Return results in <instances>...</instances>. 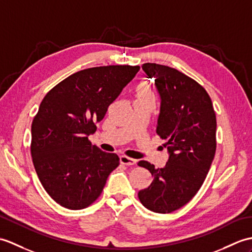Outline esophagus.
Here are the masks:
<instances>
[{
    "mask_svg": "<svg viewBox=\"0 0 252 252\" xmlns=\"http://www.w3.org/2000/svg\"><path fill=\"white\" fill-rule=\"evenodd\" d=\"M120 162L122 163V164L128 165V166L136 164V160L135 159H132V158L126 157V156H121L120 157Z\"/></svg>",
    "mask_w": 252,
    "mask_h": 252,
    "instance_id": "1",
    "label": "esophagus"
}]
</instances>
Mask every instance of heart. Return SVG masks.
<instances>
[{
  "instance_id": "1",
  "label": "heart",
  "mask_w": 252,
  "mask_h": 252,
  "mask_svg": "<svg viewBox=\"0 0 252 252\" xmlns=\"http://www.w3.org/2000/svg\"><path fill=\"white\" fill-rule=\"evenodd\" d=\"M135 96L136 99L153 98V91H151L150 86L146 81H142V83L138 84L135 89Z\"/></svg>"
}]
</instances>
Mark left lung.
Masks as SVG:
<instances>
[{"label":"left lung","mask_w":252,"mask_h":252,"mask_svg":"<svg viewBox=\"0 0 252 252\" xmlns=\"http://www.w3.org/2000/svg\"><path fill=\"white\" fill-rule=\"evenodd\" d=\"M142 68L161 96L157 134L167 140L169 158L163 168L137 163L154 177L138 198L151 212L168 214L186 205L205 180L216 154L217 121L210 96L194 79L161 64L145 63Z\"/></svg>","instance_id":"8db88e82"}]
</instances>
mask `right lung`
Listing matches in <instances>:
<instances>
[{
  "instance_id": "1",
  "label": "right lung",
  "mask_w": 252,
  "mask_h": 252,
  "mask_svg": "<svg viewBox=\"0 0 252 252\" xmlns=\"http://www.w3.org/2000/svg\"><path fill=\"white\" fill-rule=\"evenodd\" d=\"M139 66L107 65L74 73L47 93L31 126V155L40 184L59 205L77 210L101 195L119 165L88 136Z\"/></svg>"
}]
</instances>
